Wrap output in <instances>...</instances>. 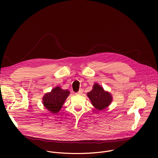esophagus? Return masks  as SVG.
<instances>
[{
	"label": "esophagus",
	"instance_id": "esophagus-1",
	"mask_svg": "<svg viewBox=\"0 0 158 158\" xmlns=\"http://www.w3.org/2000/svg\"><path fill=\"white\" fill-rule=\"evenodd\" d=\"M82 93H83V90H82V89H79V91L77 93H76V94H77V95H80V94H82Z\"/></svg>",
	"mask_w": 158,
	"mask_h": 158
}]
</instances>
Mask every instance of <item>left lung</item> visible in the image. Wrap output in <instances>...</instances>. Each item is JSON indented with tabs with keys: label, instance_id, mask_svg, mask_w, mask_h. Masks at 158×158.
<instances>
[{
	"label": "left lung",
	"instance_id": "8db88e82",
	"mask_svg": "<svg viewBox=\"0 0 158 158\" xmlns=\"http://www.w3.org/2000/svg\"><path fill=\"white\" fill-rule=\"evenodd\" d=\"M87 94L92 104L99 110L104 109L109 106L112 101L111 95L105 92L104 89L98 84H95L93 85V89Z\"/></svg>",
	"mask_w": 158,
	"mask_h": 158
}]
</instances>
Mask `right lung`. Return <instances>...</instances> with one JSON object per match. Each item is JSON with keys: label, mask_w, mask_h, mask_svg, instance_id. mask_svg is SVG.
<instances>
[{"label": "right lung", "mask_w": 158, "mask_h": 158, "mask_svg": "<svg viewBox=\"0 0 158 158\" xmlns=\"http://www.w3.org/2000/svg\"><path fill=\"white\" fill-rule=\"evenodd\" d=\"M70 94L68 90H63L60 87L53 89L51 92L43 98V104L49 111L56 114L61 109L66 98Z\"/></svg>", "instance_id": "add662e5"}]
</instances>
